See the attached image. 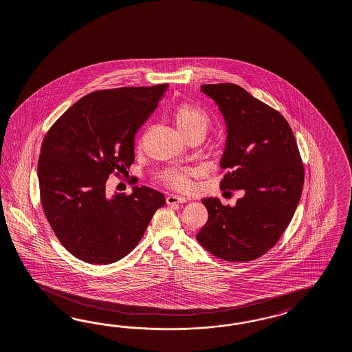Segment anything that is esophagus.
<instances>
[{
  "mask_svg": "<svg viewBox=\"0 0 352 352\" xmlns=\"http://www.w3.org/2000/svg\"><path fill=\"white\" fill-rule=\"evenodd\" d=\"M187 201H188V199H187V197H184V196L169 195V196L166 197V203L169 204V205H173V204L187 203Z\"/></svg>",
  "mask_w": 352,
  "mask_h": 352,
  "instance_id": "1",
  "label": "esophagus"
}]
</instances>
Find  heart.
I'll return each mask as SVG.
<instances>
[{
	"label": "heart",
	"mask_w": 352,
	"mask_h": 352,
	"mask_svg": "<svg viewBox=\"0 0 352 352\" xmlns=\"http://www.w3.org/2000/svg\"><path fill=\"white\" fill-rule=\"evenodd\" d=\"M171 118L182 134L190 137L195 131H204L209 125V118L201 108L191 103H181L174 107ZM142 146V142L140 144ZM160 181L169 188L177 191H188L191 188L192 173L187 169L170 168L162 171Z\"/></svg>",
	"instance_id": "b5f03b06"
}]
</instances>
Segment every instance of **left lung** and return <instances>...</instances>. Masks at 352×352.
I'll use <instances>...</instances> for the list:
<instances>
[{"label":"left lung","instance_id":"8db88e82","mask_svg":"<svg viewBox=\"0 0 352 352\" xmlns=\"http://www.w3.org/2000/svg\"><path fill=\"white\" fill-rule=\"evenodd\" d=\"M227 124L221 188L241 190L234 206L204 199L208 222L197 241L228 262H249L276 245L302 195L305 168L284 116L234 84L201 86Z\"/></svg>","mask_w":352,"mask_h":352}]
</instances>
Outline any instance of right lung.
Returning <instances> with one entry per match:
<instances>
[{"label":"right lung","instance_id":"obj_1","mask_svg":"<svg viewBox=\"0 0 352 352\" xmlns=\"http://www.w3.org/2000/svg\"><path fill=\"white\" fill-rule=\"evenodd\" d=\"M168 84L98 90L69 107L43 137L37 165L43 213L60 244L86 263L128 256L166 200L146 186L106 193L134 160V137Z\"/></svg>","mask_w":352,"mask_h":352}]
</instances>
